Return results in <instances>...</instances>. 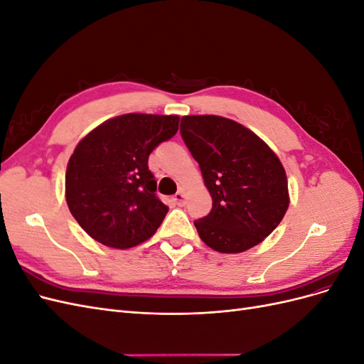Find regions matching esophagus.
I'll return each instance as SVG.
<instances>
[{"label": "esophagus", "instance_id": "34e87169", "mask_svg": "<svg viewBox=\"0 0 364 364\" xmlns=\"http://www.w3.org/2000/svg\"><path fill=\"white\" fill-rule=\"evenodd\" d=\"M173 199H174V202L178 203V205H183V203H185V199H186V197H185V191H183V190H179L178 193L174 194Z\"/></svg>", "mask_w": 364, "mask_h": 364}]
</instances>
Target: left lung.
I'll return each mask as SVG.
<instances>
[{"instance_id":"left-lung-1","label":"left lung","mask_w":364,"mask_h":364,"mask_svg":"<svg viewBox=\"0 0 364 364\" xmlns=\"http://www.w3.org/2000/svg\"><path fill=\"white\" fill-rule=\"evenodd\" d=\"M181 135L199 162L213 209L194 226L203 243L240 253L269 237L289 209L279 158L243 124L218 115H185Z\"/></svg>"}]
</instances>
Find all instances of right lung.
Wrapping results in <instances>:
<instances>
[{"instance_id":"obj_1","label":"right lung","mask_w":364,"mask_h":364,"mask_svg":"<svg viewBox=\"0 0 364 364\" xmlns=\"http://www.w3.org/2000/svg\"><path fill=\"white\" fill-rule=\"evenodd\" d=\"M178 129V115L124 114L80 139L65 174V199L87 235L129 249L156 232L168 206L155 194L149 155Z\"/></svg>"}]
</instances>
